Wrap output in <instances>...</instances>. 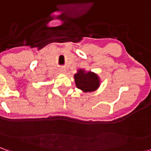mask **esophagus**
Listing matches in <instances>:
<instances>
[{
    "label": "esophagus",
    "mask_w": 151,
    "mask_h": 151,
    "mask_svg": "<svg viewBox=\"0 0 151 151\" xmlns=\"http://www.w3.org/2000/svg\"><path fill=\"white\" fill-rule=\"evenodd\" d=\"M65 68H61V72H65Z\"/></svg>",
    "instance_id": "34e87169"
}]
</instances>
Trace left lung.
<instances>
[{"label": "left lung", "mask_w": 151, "mask_h": 151, "mask_svg": "<svg viewBox=\"0 0 151 151\" xmlns=\"http://www.w3.org/2000/svg\"><path fill=\"white\" fill-rule=\"evenodd\" d=\"M74 78L77 87L84 92L94 91L100 85L99 76L94 72H86L80 69L75 75Z\"/></svg>", "instance_id": "1"}]
</instances>
